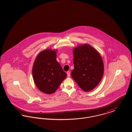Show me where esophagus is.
Returning <instances> with one entry per match:
<instances>
[{"label":"esophagus","mask_w":132,"mask_h":132,"mask_svg":"<svg viewBox=\"0 0 132 132\" xmlns=\"http://www.w3.org/2000/svg\"><path fill=\"white\" fill-rule=\"evenodd\" d=\"M67 77H70V72L68 71V72H67Z\"/></svg>","instance_id":"1"}]
</instances>
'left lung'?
Returning <instances> with one entry per match:
<instances>
[{
    "mask_svg": "<svg viewBox=\"0 0 132 132\" xmlns=\"http://www.w3.org/2000/svg\"><path fill=\"white\" fill-rule=\"evenodd\" d=\"M73 52L72 78L85 92L93 89L99 84L104 74V64L100 55L88 44L75 47Z\"/></svg>",
    "mask_w": 132,
    "mask_h": 132,
    "instance_id": "1",
    "label": "left lung"
}]
</instances>
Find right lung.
Wrapping results in <instances>:
<instances>
[{
  "label": "right lung",
  "mask_w": 132,
  "mask_h": 132,
  "mask_svg": "<svg viewBox=\"0 0 132 132\" xmlns=\"http://www.w3.org/2000/svg\"><path fill=\"white\" fill-rule=\"evenodd\" d=\"M56 57V51L46 49L38 55L33 64L32 75L35 84L46 94L54 93L67 76Z\"/></svg>",
  "instance_id": "obj_1"
}]
</instances>
